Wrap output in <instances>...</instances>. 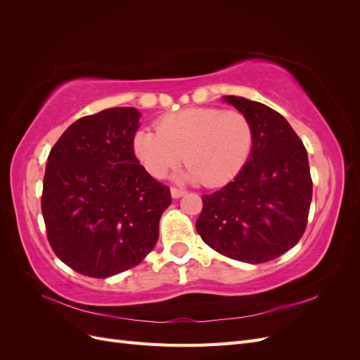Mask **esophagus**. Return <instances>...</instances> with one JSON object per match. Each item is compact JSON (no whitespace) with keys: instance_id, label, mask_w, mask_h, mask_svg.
<instances>
[{"instance_id":"34e87169","label":"esophagus","mask_w":360,"mask_h":360,"mask_svg":"<svg viewBox=\"0 0 360 360\" xmlns=\"http://www.w3.org/2000/svg\"><path fill=\"white\" fill-rule=\"evenodd\" d=\"M184 193H186V191H184V189L171 188V195H172V198H180V197H183Z\"/></svg>"}]
</instances>
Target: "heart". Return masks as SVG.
<instances>
[{
  "label": "heart",
  "instance_id": "obj_1",
  "mask_svg": "<svg viewBox=\"0 0 360 360\" xmlns=\"http://www.w3.org/2000/svg\"><path fill=\"white\" fill-rule=\"evenodd\" d=\"M252 146V124L243 112L209 106L162 115L156 132L139 130L134 138L135 155L153 177L167 176L183 153L188 165L184 177L210 188L231 181Z\"/></svg>",
  "mask_w": 360,
  "mask_h": 360
}]
</instances>
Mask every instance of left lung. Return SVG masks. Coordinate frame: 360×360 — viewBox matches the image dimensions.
I'll return each mask as SVG.
<instances>
[{
	"mask_svg": "<svg viewBox=\"0 0 360 360\" xmlns=\"http://www.w3.org/2000/svg\"><path fill=\"white\" fill-rule=\"evenodd\" d=\"M254 130L250 156L237 177L202 195L197 231L216 252L250 264L285 254L308 224L312 179L307 148L287 120L271 108L226 96Z\"/></svg>",
	"mask_w": 360,
	"mask_h": 360,
	"instance_id": "obj_1",
	"label": "left lung"
}]
</instances>
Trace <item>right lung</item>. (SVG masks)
<instances>
[{
  "label": "right lung",
  "instance_id": "obj_1",
  "mask_svg": "<svg viewBox=\"0 0 360 360\" xmlns=\"http://www.w3.org/2000/svg\"><path fill=\"white\" fill-rule=\"evenodd\" d=\"M139 117L124 106L82 117L48 156L41 192L46 236L56 255L81 275L122 274L158 242L171 192L135 156Z\"/></svg>",
  "mask_w": 360,
  "mask_h": 360
}]
</instances>
